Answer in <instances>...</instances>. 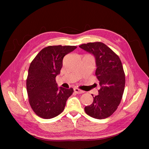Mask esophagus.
I'll use <instances>...</instances> for the list:
<instances>
[{
    "label": "esophagus",
    "instance_id": "esophagus-1",
    "mask_svg": "<svg viewBox=\"0 0 149 149\" xmlns=\"http://www.w3.org/2000/svg\"><path fill=\"white\" fill-rule=\"evenodd\" d=\"M74 91L76 93H77V94H82V93H84V91H82V90H81V89H78L77 88H74Z\"/></svg>",
    "mask_w": 149,
    "mask_h": 149
}]
</instances>
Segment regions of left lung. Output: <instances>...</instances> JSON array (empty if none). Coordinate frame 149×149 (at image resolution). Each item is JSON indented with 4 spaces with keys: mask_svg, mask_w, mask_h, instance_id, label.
I'll use <instances>...</instances> for the list:
<instances>
[{
    "mask_svg": "<svg viewBox=\"0 0 149 149\" xmlns=\"http://www.w3.org/2000/svg\"><path fill=\"white\" fill-rule=\"evenodd\" d=\"M79 47L95 57V74L101 86L98 95L93 97V103L86 106L84 111L93 118H107L118 109L124 91L125 78L121 61L118 55L102 42L88 43Z\"/></svg>",
    "mask_w": 149,
    "mask_h": 149,
    "instance_id": "1",
    "label": "left lung"
}]
</instances>
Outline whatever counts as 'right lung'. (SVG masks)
<instances>
[{
    "instance_id": "1",
    "label": "right lung",
    "mask_w": 149,
    "mask_h": 149,
    "mask_svg": "<svg viewBox=\"0 0 149 149\" xmlns=\"http://www.w3.org/2000/svg\"><path fill=\"white\" fill-rule=\"evenodd\" d=\"M76 46H48L31 62L26 78V91L31 109L38 116L52 119L61 114L73 89L58 88L56 76L60 73L64 56Z\"/></svg>"
}]
</instances>
